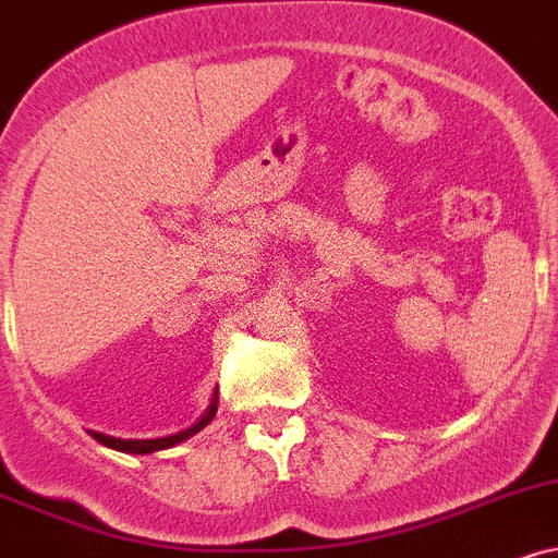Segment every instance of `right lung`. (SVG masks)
<instances>
[{
  "instance_id": "right-lung-1",
  "label": "right lung",
  "mask_w": 558,
  "mask_h": 558,
  "mask_svg": "<svg viewBox=\"0 0 558 558\" xmlns=\"http://www.w3.org/2000/svg\"><path fill=\"white\" fill-rule=\"evenodd\" d=\"M215 411H218V392L213 395L210 405H207V411L203 413V418H199L197 424H192L190 428H184V432H179V434L158 436V439H117V436H106V434H98V432H90V434H93V439L100 441V445H104V447L119 449V452H126V454H150V452H158V449L177 447V445H181V441L190 439V436H194L197 432H203V428L215 418Z\"/></svg>"
}]
</instances>
